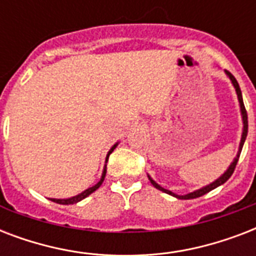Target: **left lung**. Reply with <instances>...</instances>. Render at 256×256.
I'll list each match as a JSON object with an SVG mask.
<instances>
[{
  "label": "left lung",
  "mask_w": 256,
  "mask_h": 256,
  "mask_svg": "<svg viewBox=\"0 0 256 256\" xmlns=\"http://www.w3.org/2000/svg\"><path fill=\"white\" fill-rule=\"evenodd\" d=\"M224 73H226V76L228 78H230L231 84H232V86H234L235 92H236V96H238V100H239V108H240V116H242V120H243V130H242V138H240V144H239V148H238V152H236V156L234 158V160L231 162L230 166L227 168V170L223 172L220 176H219L218 179H215L214 182H211L210 184H206V186L200 187V188H198V190L192 191V192H188V194L186 195H178L175 194V192H172V191L170 190H166V188H164V187L160 186V184H158V183L154 180V179L150 176V175L148 174V180L152 182V184L156 188H158V190L164 191V192H166V194L171 195V196H175L176 199H194V198H199V196H202V195L207 194L208 191L214 190V188H216V187H219L220 184H223V183L226 182L227 179L230 178L231 175H232V172H234L235 170V166H236V164H238V160H239V156H240V152H242V148L243 144H244V140H246V136H247V132H248V122H247V112L246 108H244V104H243V96H242V92H240V88H239V84L238 81L235 80V77L232 76V74L230 73V72H227V70H224Z\"/></svg>",
  "instance_id": "8db88e82"
}]
</instances>
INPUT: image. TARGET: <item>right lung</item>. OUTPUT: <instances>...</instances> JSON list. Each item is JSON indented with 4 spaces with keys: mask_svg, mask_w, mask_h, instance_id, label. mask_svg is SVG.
<instances>
[{
    "mask_svg": "<svg viewBox=\"0 0 256 256\" xmlns=\"http://www.w3.org/2000/svg\"><path fill=\"white\" fill-rule=\"evenodd\" d=\"M118 146V142H116L114 146H112V148L108 150V156H106V160H104V171H102V175H100V179L98 180V183H96L94 186L88 187V188H86L85 191H82L81 194L76 195V196H72V198H66V199H56V198H50V200H53V202L56 203H60V204H74V203H78L81 202L82 199H85L86 196H88V195L92 194V192H94V191L96 190V188H100V186L102 184V182H104V175H106V164H108V156L112 154V152H114V148Z\"/></svg>",
    "mask_w": 256,
    "mask_h": 256,
    "instance_id": "1",
    "label": "right lung"
}]
</instances>
